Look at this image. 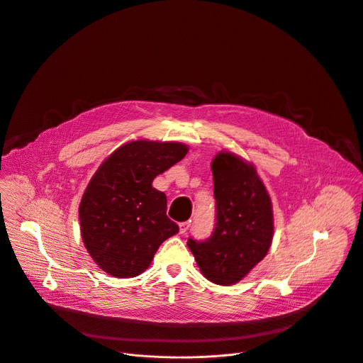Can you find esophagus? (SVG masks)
<instances>
[{"mask_svg":"<svg viewBox=\"0 0 363 363\" xmlns=\"http://www.w3.org/2000/svg\"><path fill=\"white\" fill-rule=\"evenodd\" d=\"M191 226V222H181L179 223V233H186Z\"/></svg>","mask_w":363,"mask_h":363,"instance_id":"obj_1","label":"esophagus"}]
</instances>
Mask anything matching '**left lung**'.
Masks as SVG:
<instances>
[{
    "instance_id": "1",
    "label": "left lung",
    "mask_w": 363,
    "mask_h": 363,
    "mask_svg": "<svg viewBox=\"0 0 363 363\" xmlns=\"http://www.w3.org/2000/svg\"><path fill=\"white\" fill-rule=\"evenodd\" d=\"M216 222L205 240L188 239L202 275L229 286L245 278L268 254L274 236L269 194L255 167L222 151L212 161Z\"/></svg>"
}]
</instances>
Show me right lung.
Masks as SVG:
<instances>
[{"label": "right lung", "mask_w": 363, "mask_h": 363, "mask_svg": "<svg viewBox=\"0 0 363 363\" xmlns=\"http://www.w3.org/2000/svg\"><path fill=\"white\" fill-rule=\"evenodd\" d=\"M188 152L181 143L131 141L115 150L91 178L81 203L84 245L95 264L116 278L143 274L165 239L179 228L167 216L157 175Z\"/></svg>", "instance_id": "1"}]
</instances>
